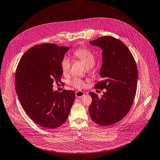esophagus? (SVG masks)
<instances>
[{
  "label": "esophagus",
  "instance_id": "34e87169",
  "mask_svg": "<svg viewBox=\"0 0 160 160\" xmlns=\"http://www.w3.org/2000/svg\"><path fill=\"white\" fill-rule=\"evenodd\" d=\"M75 95H76V98H81L82 97H83L85 95V93L81 90H78L76 92Z\"/></svg>",
  "mask_w": 160,
  "mask_h": 160
}]
</instances>
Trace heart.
Listing matches in <instances>:
<instances>
[{
	"instance_id": "obj_1",
	"label": "heart",
	"mask_w": 160,
	"mask_h": 160,
	"mask_svg": "<svg viewBox=\"0 0 160 160\" xmlns=\"http://www.w3.org/2000/svg\"><path fill=\"white\" fill-rule=\"evenodd\" d=\"M74 56L82 62L87 68L92 67L95 63V58L94 54L91 51L87 48H81L76 49L73 53ZM61 69L63 74H67L69 73L71 67V62L67 58H63L60 63ZM71 84L78 88H83L85 86L84 82L79 78H75L71 81Z\"/></svg>"
}]
</instances>
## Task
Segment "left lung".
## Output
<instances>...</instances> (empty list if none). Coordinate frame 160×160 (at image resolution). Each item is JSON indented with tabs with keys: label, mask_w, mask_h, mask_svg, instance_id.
I'll use <instances>...</instances> for the list:
<instances>
[{
	"label": "left lung",
	"mask_w": 160,
	"mask_h": 160,
	"mask_svg": "<svg viewBox=\"0 0 160 160\" xmlns=\"http://www.w3.org/2000/svg\"><path fill=\"white\" fill-rule=\"evenodd\" d=\"M90 43L102 50V80L94 87L106 88V92L102 98L94 92L89 93L92 98L89 114L97 124L109 126L120 121L131 109L137 88L138 68L130 51L120 40L106 36Z\"/></svg>",
	"instance_id": "obj_1"
}]
</instances>
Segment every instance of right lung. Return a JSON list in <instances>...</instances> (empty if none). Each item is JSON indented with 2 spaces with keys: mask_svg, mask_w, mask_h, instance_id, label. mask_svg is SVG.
Masks as SVG:
<instances>
[{
  "mask_svg": "<svg viewBox=\"0 0 160 160\" xmlns=\"http://www.w3.org/2000/svg\"><path fill=\"white\" fill-rule=\"evenodd\" d=\"M70 47L52 43L30 48L18 65L15 87L21 104L37 125L54 129L63 125L70 114L75 93L73 90L53 91V82H60L61 61Z\"/></svg>",
  "mask_w": 160,
  "mask_h": 160,
  "instance_id": "add662e5",
  "label": "right lung"
}]
</instances>
